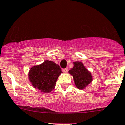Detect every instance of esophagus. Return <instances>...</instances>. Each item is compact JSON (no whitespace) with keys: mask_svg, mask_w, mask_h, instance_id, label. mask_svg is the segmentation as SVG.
Masks as SVG:
<instances>
[{"mask_svg":"<svg viewBox=\"0 0 125 125\" xmlns=\"http://www.w3.org/2000/svg\"><path fill=\"white\" fill-rule=\"evenodd\" d=\"M63 72H65V73H67L68 71V68H65V69H63Z\"/></svg>","mask_w":125,"mask_h":125,"instance_id":"34e87169","label":"esophagus"}]
</instances>
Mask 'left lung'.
I'll list each match as a JSON object with an SVG mask.
<instances>
[{
    "label": "left lung",
    "mask_w": 125,
    "mask_h": 125,
    "mask_svg": "<svg viewBox=\"0 0 125 125\" xmlns=\"http://www.w3.org/2000/svg\"><path fill=\"white\" fill-rule=\"evenodd\" d=\"M73 67L68 73L73 76L74 84L77 88L83 89L93 81V76L81 62H74Z\"/></svg>",
    "instance_id": "8db88e82"
}]
</instances>
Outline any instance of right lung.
<instances>
[{
    "label": "right lung",
    "mask_w": 125,
    "mask_h": 125,
    "mask_svg": "<svg viewBox=\"0 0 125 125\" xmlns=\"http://www.w3.org/2000/svg\"><path fill=\"white\" fill-rule=\"evenodd\" d=\"M62 73L59 65L52 61L45 60L42 63L31 67L28 77L34 88L42 93H49L55 88L57 79Z\"/></svg>",
    "instance_id": "add662e5"
}]
</instances>
